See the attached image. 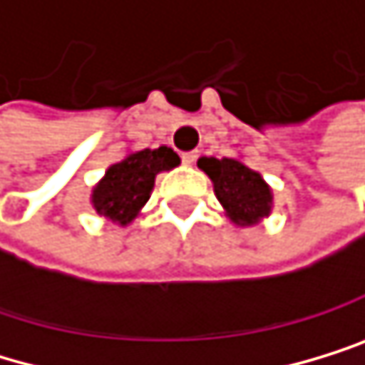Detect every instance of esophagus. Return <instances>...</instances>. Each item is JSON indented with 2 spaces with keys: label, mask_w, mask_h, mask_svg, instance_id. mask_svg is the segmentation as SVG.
Listing matches in <instances>:
<instances>
[{
  "label": "esophagus",
  "mask_w": 365,
  "mask_h": 365,
  "mask_svg": "<svg viewBox=\"0 0 365 365\" xmlns=\"http://www.w3.org/2000/svg\"><path fill=\"white\" fill-rule=\"evenodd\" d=\"M181 161H184L186 165H192L195 161H197V152H184V155H181Z\"/></svg>",
  "instance_id": "34e87169"
}]
</instances>
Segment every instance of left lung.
<instances>
[{"label":"left lung","instance_id":"left-lung-1","mask_svg":"<svg viewBox=\"0 0 365 365\" xmlns=\"http://www.w3.org/2000/svg\"><path fill=\"white\" fill-rule=\"evenodd\" d=\"M197 165L213 179L217 200L235 224H256L260 217L269 215L272 192L256 170L235 159L213 157L200 159Z\"/></svg>","mask_w":365,"mask_h":365}]
</instances>
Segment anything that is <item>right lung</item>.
<instances>
[{"label":"right lung","instance_id":"right-lung-1","mask_svg":"<svg viewBox=\"0 0 365 365\" xmlns=\"http://www.w3.org/2000/svg\"><path fill=\"white\" fill-rule=\"evenodd\" d=\"M179 165L177 152L170 148L138 150L105 173V179L93 190V208L112 222L128 224L150 200L155 177L161 170Z\"/></svg>","mask_w":365,"mask_h":365}]
</instances>
